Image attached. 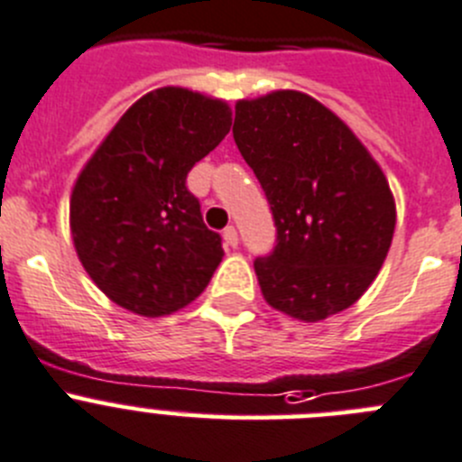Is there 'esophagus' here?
<instances>
[{
	"instance_id": "1",
	"label": "esophagus",
	"mask_w": 462,
	"mask_h": 462,
	"mask_svg": "<svg viewBox=\"0 0 462 462\" xmlns=\"http://www.w3.org/2000/svg\"><path fill=\"white\" fill-rule=\"evenodd\" d=\"M223 241H226L227 248H236V245H239V235H236L235 227L227 226L226 230H223Z\"/></svg>"
}]
</instances>
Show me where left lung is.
I'll return each mask as SVG.
<instances>
[{
	"label": "left lung",
	"mask_w": 462,
	"mask_h": 462,
	"mask_svg": "<svg viewBox=\"0 0 462 462\" xmlns=\"http://www.w3.org/2000/svg\"><path fill=\"white\" fill-rule=\"evenodd\" d=\"M235 143L273 211L278 244L255 260L266 303L314 323L376 280L396 226L385 172L328 106L273 90L235 106Z\"/></svg>",
	"instance_id": "obj_1"
}]
</instances>
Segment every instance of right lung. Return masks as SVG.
I'll return each instance as SVG.
<instances>
[{
  "instance_id": "1",
  "label": "right lung",
  "mask_w": 462,
  "mask_h": 462,
  "mask_svg": "<svg viewBox=\"0 0 462 462\" xmlns=\"http://www.w3.org/2000/svg\"><path fill=\"white\" fill-rule=\"evenodd\" d=\"M230 125L227 102L163 86L134 102L81 168L70 196L72 244L116 305L154 319L205 291L226 253L202 223L187 175Z\"/></svg>"
}]
</instances>
